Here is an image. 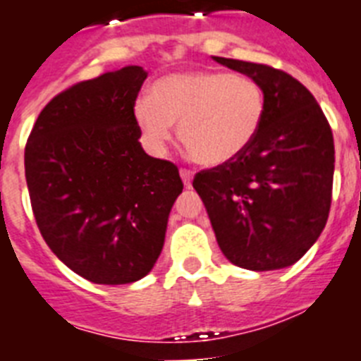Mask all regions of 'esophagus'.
Masks as SVG:
<instances>
[{"label": "esophagus", "instance_id": "1", "mask_svg": "<svg viewBox=\"0 0 361 361\" xmlns=\"http://www.w3.org/2000/svg\"><path fill=\"white\" fill-rule=\"evenodd\" d=\"M180 178L186 188H191V183H193V171L190 170H180Z\"/></svg>", "mask_w": 361, "mask_h": 361}]
</instances>
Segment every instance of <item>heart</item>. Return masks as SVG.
<instances>
[{"instance_id":"b5f03b06","label":"heart","mask_w":361,"mask_h":361,"mask_svg":"<svg viewBox=\"0 0 361 361\" xmlns=\"http://www.w3.org/2000/svg\"><path fill=\"white\" fill-rule=\"evenodd\" d=\"M133 116L153 152L166 148L178 123V137L191 157L220 166L255 141L266 116V94L247 75L177 72L153 82L152 97L137 99Z\"/></svg>"}]
</instances>
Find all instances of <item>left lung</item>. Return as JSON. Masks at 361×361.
<instances>
[{"mask_svg":"<svg viewBox=\"0 0 361 361\" xmlns=\"http://www.w3.org/2000/svg\"><path fill=\"white\" fill-rule=\"evenodd\" d=\"M213 61L255 79L266 116L235 161L193 178L220 251L250 271L289 267L324 231L331 208L334 142L317 99L300 81L267 65Z\"/></svg>","mask_w":361,"mask_h":361,"instance_id":"1","label":"left lung"}]
</instances>
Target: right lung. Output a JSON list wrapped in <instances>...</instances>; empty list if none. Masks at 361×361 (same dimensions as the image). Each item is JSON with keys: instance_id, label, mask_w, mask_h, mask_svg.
Masks as SVG:
<instances>
[{"instance_id": "obj_1", "label": "right lung", "mask_w": 361, "mask_h": 361, "mask_svg": "<svg viewBox=\"0 0 361 361\" xmlns=\"http://www.w3.org/2000/svg\"><path fill=\"white\" fill-rule=\"evenodd\" d=\"M148 78L124 66L73 85L37 117L25 177L37 228L66 267L104 286L141 280L162 251L177 166L149 157L133 116Z\"/></svg>"}]
</instances>
